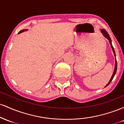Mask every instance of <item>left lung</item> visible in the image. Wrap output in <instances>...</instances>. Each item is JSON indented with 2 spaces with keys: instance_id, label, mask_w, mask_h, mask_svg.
Returning <instances> with one entry per match:
<instances>
[{
  "instance_id": "8db88e82",
  "label": "left lung",
  "mask_w": 124,
  "mask_h": 124,
  "mask_svg": "<svg viewBox=\"0 0 124 124\" xmlns=\"http://www.w3.org/2000/svg\"><path fill=\"white\" fill-rule=\"evenodd\" d=\"M101 31L102 33L103 34L104 36L105 37L107 38L108 39L109 44H110L111 46V48H112V51H113L114 54L115 56H116V52H115L114 48H113V46H112V44H111V38H110V37H109V34H108V32H107V31H106V30H104V29H101ZM116 69H117V62H116V63H115V68H114V70L113 74H112V75L111 78V79H110V80H109V81L107 85H106V87H107V86H108V85H109V83H111V82L112 79H113L114 77V76H115V74L116 73Z\"/></svg>"
}]
</instances>
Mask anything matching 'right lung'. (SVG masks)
<instances>
[{"instance_id":"1","label":"right lung","mask_w":124,"mask_h":124,"mask_svg":"<svg viewBox=\"0 0 124 124\" xmlns=\"http://www.w3.org/2000/svg\"><path fill=\"white\" fill-rule=\"evenodd\" d=\"M25 30H21L20 31H19V32H18V34H20V33H21V32H24V31H25Z\"/></svg>"}]
</instances>
